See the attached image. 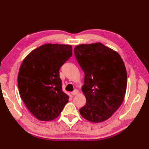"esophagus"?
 Masks as SVG:
<instances>
[{
  "mask_svg": "<svg viewBox=\"0 0 149 149\" xmlns=\"http://www.w3.org/2000/svg\"><path fill=\"white\" fill-rule=\"evenodd\" d=\"M79 93V91H78V89H75L74 91L71 93V94L73 96H76V95H77V94Z\"/></svg>",
  "mask_w": 149,
  "mask_h": 149,
  "instance_id": "esophagus-1",
  "label": "esophagus"
}]
</instances>
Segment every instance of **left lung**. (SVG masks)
Returning <instances> with one entry per match:
<instances>
[{
  "label": "left lung",
  "mask_w": 149,
  "mask_h": 149,
  "mask_svg": "<svg viewBox=\"0 0 149 149\" xmlns=\"http://www.w3.org/2000/svg\"><path fill=\"white\" fill-rule=\"evenodd\" d=\"M74 55L84 73L82 91L86 103L79 109L93 123L109 119L123 103L127 88V71L119 54L101 43L81 44Z\"/></svg>",
  "instance_id": "8db88e82"
}]
</instances>
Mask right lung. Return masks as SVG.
I'll use <instances>...</instances> for the list:
<instances>
[{
  "label": "right lung",
  "instance_id": "add662e5",
  "mask_svg": "<svg viewBox=\"0 0 149 149\" xmlns=\"http://www.w3.org/2000/svg\"><path fill=\"white\" fill-rule=\"evenodd\" d=\"M71 56L70 45L48 43L33 49L22 62L17 79L20 96L38 120L55 119L68 102L59 70Z\"/></svg>",
  "mask_w": 149,
  "mask_h": 149
}]
</instances>
